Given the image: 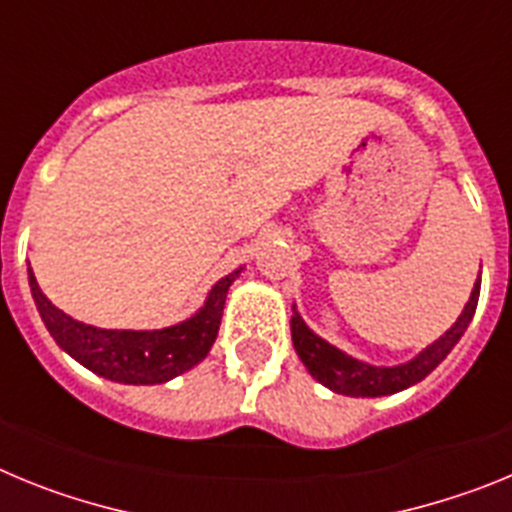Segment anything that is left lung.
<instances>
[{
	"mask_svg": "<svg viewBox=\"0 0 512 512\" xmlns=\"http://www.w3.org/2000/svg\"><path fill=\"white\" fill-rule=\"evenodd\" d=\"M479 284H482V279L474 282L469 302L464 305L456 323L441 338H436L431 346H425L418 356L405 361V364L374 366L348 356L346 351L320 338L318 333H312L295 305H292V323H289L292 325V343H295V351L302 359V364L307 366V372L318 379L320 384H325L328 390L348 397L395 395V392L408 390V387L418 384L420 379L428 377L451 354V348L459 343L464 330L472 323L479 300Z\"/></svg>",
	"mask_w": 512,
	"mask_h": 512,
	"instance_id": "left-lung-1",
	"label": "left lung"
}]
</instances>
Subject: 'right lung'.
I'll list each match as a JSON object with an SVG mask.
<instances>
[{
  "instance_id": "right-lung-1",
  "label": "right lung",
  "mask_w": 512,
  "mask_h": 512,
  "mask_svg": "<svg viewBox=\"0 0 512 512\" xmlns=\"http://www.w3.org/2000/svg\"><path fill=\"white\" fill-rule=\"evenodd\" d=\"M241 271L243 266L215 282L205 305L192 318L158 330H112L81 323L58 310L40 292L33 269L27 271V279L45 328L71 359L110 382L164 384L189 372L210 354L220 330L225 297Z\"/></svg>"
}]
</instances>
